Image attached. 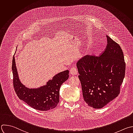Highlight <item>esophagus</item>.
<instances>
[{"mask_svg":"<svg viewBox=\"0 0 133 133\" xmlns=\"http://www.w3.org/2000/svg\"><path fill=\"white\" fill-rule=\"evenodd\" d=\"M70 73L72 75H76L78 74L77 70L75 67H72L70 70Z\"/></svg>","mask_w":133,"mask_h":133,"instance_id":"1","label":"esophagus"}]
</instances>
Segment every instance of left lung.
Here are the masks:
<instances>
[{
	"label": "left lung",
	"instance_id": "8db88e82",
	"mask_svg": "<svg viewBox=\"0 0 133 133\" xmlns=\"http://www.w3.org/2000/svg\"><path fill=\"white\" fill-rule=\"evenodd\" d=\"M107 37V45L101 55H88L77 63L84 101L95 109L102 108L118 96L125 77L122 50Z\"/></svg>",
	"mask_w": 133,
	"mask_h": 133
}]
</instances>
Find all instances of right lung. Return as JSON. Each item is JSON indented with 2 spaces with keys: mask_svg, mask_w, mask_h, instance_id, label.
I'll use <instances>...</instances> for the list:
<instances>
[{
  "mask_svg": "<svg viewBox=\"0 0 133 133\" xmlns=\"http://www.w3.org/2000/svg\"><path fill=\"white\" fill-rule=\"evenodd\" d=\"M14 88L18 98L30 107L39 111L55 108L59 101V90L63 82L69 78V70L61 72L50 80L45 85L36 89H29L20 82L16 66L15 57L12 59Z\"/></svg>",
  "mask_w": 133,
  "mask_h": 133,
  "instance_id": "right-lung-1",
  "label": "right lung"
}]
</instances>
